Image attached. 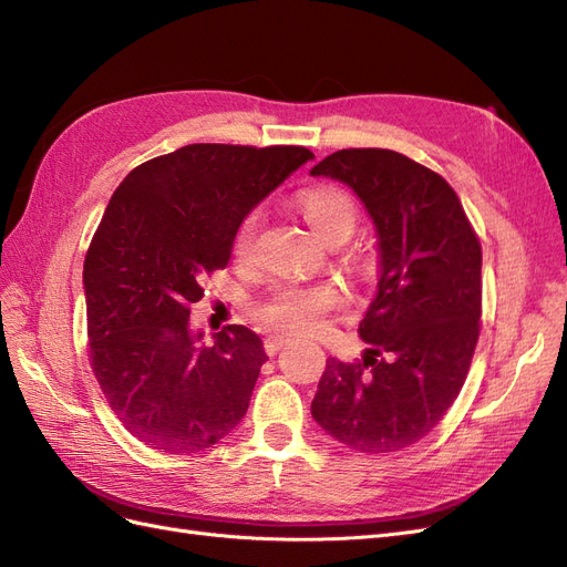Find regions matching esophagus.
<instances>
[{
    "label": "esophagus",
    "mask_w": 567,
    "mask_h": 567,
    "mask_svg": "<svg viewBox=\"0 0 567 567\" xmlns=\"http://www.w3.org/2000/svg\"><path fill=\"white\" fill-rule=\"evenodd\" d=\"M290 342V338L288 336H267L265 338V352L271 357V354H277L281 348H286Z\"/></svg>",
    "instance_id": "obj_1"
}]
</instances>
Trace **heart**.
Listing matches in <instances>:
<instances>
[{"instance_id": "b5f03b06", "label": "heart", "mask_w": 567, "mask_h": 567, "mask_svg": "<svg viewBox=\"0 0 567 567\" xmlns=\"http://www.w3.org/2000/svg\"><path fill=\"white\" fill-rule=\"evenodd\" d=\"M296 208L307 225L326 244L346 241L357 225L354 200L336 186H307L296 196ZM262 215L248 213L234 231L231 250L238 262H250L255 255L257 234H260ZM340 305L338 288L331 284H281L271 288L255 305V315L269 329L288 333H315L321 329L323 317Z\"/></svg>"}]
</instances>
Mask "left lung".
<instances>
[{"label":"left lung","mask_w":567,"mask_h":567,"mask_svg":"<svg viewBox=\"0 0 567 567\" xmlns=\"http://www.w3.org/2000/svg\"><path fill=\"white\" fill-rule=\"evenodd\" d=\"M348 184L379 238V290L357 364L326 359L312 416L352 452L423 440L466 381L480 336L483 250L454 188L388 148H342L310 169Z\"/></svg>","instance_id":"left-lung-1"}]
</instances>
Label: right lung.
I'll use <instances>...</instances> for the list:
<instances>
[{
    "mask_svg": "<svg viewBox=\"0 0 567 567\" xmlns=\"http://www.w3.org/2000/svg\"><path fill=\"white\" fill-rule=\"evenodd\" d=\"M312 158L305 146L188 144L134 167L111 196L82 271L90 364L148 447L196 454L246 416L267 362L260 336L231 323L205 346L188 305L227 267L238 221Z\"/></svg>",
    "mask_w": 567,
    "mask_h": 567,
    "instance_id": "right-lung-1",
    "label": "right lung"
}]
</instances>
